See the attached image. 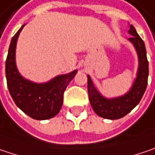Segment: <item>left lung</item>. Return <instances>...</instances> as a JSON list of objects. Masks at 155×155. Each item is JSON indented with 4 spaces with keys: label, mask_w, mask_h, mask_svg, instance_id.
Here are the masks:
<instances>
[{
    "label": "left lung",
    "mask_w": 155,
    "mask_h": 155,
    "mask_svg": "<svg viewBox=\"0 0 155 155\" xmlns=\"http://www.w3.org/2000/svg\"><path fill=\"white\" fill-rule=\"evenodd\" d=\"M128 34L132 37L127 40L133 44L138 56V69L136 78L131 88L121 96L107 98L103 96L87 75V91L90 104L95 114L108 120H117L124 117L140 101L144 94L148 78V61L144 41L139 36L133 25L129 26Z\"/></svg>",
    "instance_id": "8db88e82"
}]
</instances>
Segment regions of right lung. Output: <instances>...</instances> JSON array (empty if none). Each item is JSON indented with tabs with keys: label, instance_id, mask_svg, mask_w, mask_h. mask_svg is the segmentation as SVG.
<instances>
[{
	"label": "right lung",
	"instance_id": "1",
	"mask_svg": "<svg viewBox=\"0 0 155 155\" xmlns=\"http://www.w3.org/2000/svg\"><path fill=\"white\" fill-rule=\"evenodd\" d=\"M24 26L12 38L8 48L6 61L8 87L15 103L21 111L35 120H48L54 117L60 112L63 103L64 91L78 71L60 74L43 83L34 82L24 78L18 71L15 61L17 40Z\"/></svg>",
	"mask_w": 155,
	"mask_h": 155
}]
</instances>
